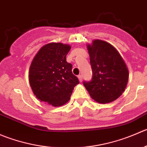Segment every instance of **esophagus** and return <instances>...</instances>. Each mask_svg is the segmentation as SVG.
I'll use <instances>...</instances> for the list:
<instances>
[{
    "mask_svg": "<svg viewBox=\"0 0 147 147\" xmlns=\"http://www.w3.org/2000/svg\"><path fill=\"white\" fill-rule=\"evenodd\" d=\"M78 80H79L80 82H81V81H82V80H83L82 75H78Z\"/></svg>",
    "mask_w": 147,
    "mask_h": 147,
    "instance_id": "1",
    "label": "esophagus"
}]
</instances>
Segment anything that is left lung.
Wrapping results in <instances>:
<instances>
[{
  "instance_id": "8db88e82",
  "label": "left lung",
  "mask_w": 147,
  "mask_h": 147,
  "mask_svg": "<svg viewBox=\"0 0 147 147\" xmlns=\"http://www.w3.org/2000/svg\"><path fill=\"white\" fill-rule=\"evenodd\" d=\"M92 69V78L84 81L91 98L107 104L118 98L124 91L129 79V71L118 51L101 40H93L87 46Z\"/></svg>"
}]
</instances>
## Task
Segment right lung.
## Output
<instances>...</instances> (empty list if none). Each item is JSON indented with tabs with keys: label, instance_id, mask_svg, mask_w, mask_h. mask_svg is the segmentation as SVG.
I'll return each mask as SVG.
<instances>
[{
	"label": "right lung",
	"instance_id": "obj_1",
	"mask_svg": "<svg viewBox=\"0 0 147 147\" xmlns=\"http://www.w3.org/2000/svg\"><path fill=\"white\" fill-rule=\"evenodd\" d=\"M71 46L61 43L43 46L33 59L29 69V83L38 99L53 107L69 101L75 86L79 84L66 61Z\"/></svg>",
	"mask_w": 147,
	"mask_h": 147
}]
</instances>
